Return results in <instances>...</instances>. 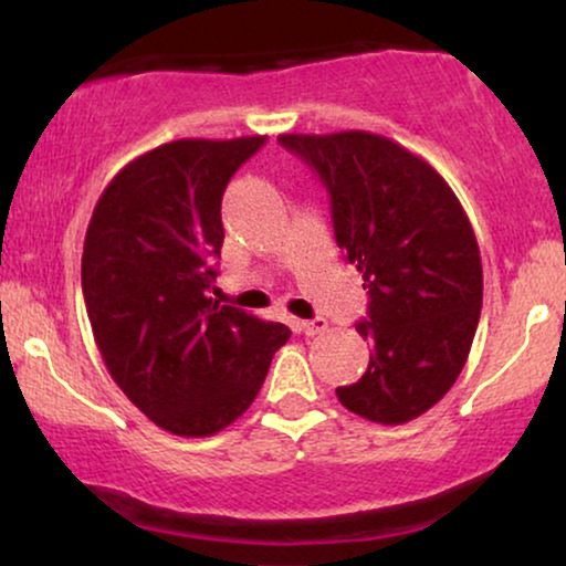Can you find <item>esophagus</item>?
I'll use <instances>...</instances> for the list:
<instances>
[{
  "label": "esophagus",
  "instance_id": "esophagus-1",
  "mask_svg": "<svg viewBox=\"0 0 566 566\" xmlns=\"http://www.w3.org/2000/svg\"><path fill=\"white\" fill-rule=\"evenodd\" d=\"M328 328V321L326 318H313V321H300V331H303L305 336H318L323 331Z\"/></svg>",
  "mask_w": 566,
  "mask_h": 566
}]
</instances>
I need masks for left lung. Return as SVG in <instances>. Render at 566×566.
<instances>
[{
	"label": "left lung",
	"instance_id": "1",
	"mask_svg": "<svg viewBox=\"0 0 566 566\" xmlns=\"http://www.w3.org/2000/svg\"><path fill=\"white\" fill-rule=\"evenodd\" d=\"M331 199L336 243L370 295L359 336L370 365L338 401L403 424L453 388L481 315V255L461 201L432 165L370 132L282 134Z\"/></svg>",
	"mask_w": 566,
	"mask_h": 566
}]
</instances>
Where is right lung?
<instances>
[{
  "mask_svg": "<svg viewBox=\"0 0 566 566\" xmlns=\"http://www.w3.org/2000/svg\"><path fill=\"white\" fill-rule=\"evenodd\" d=\"M263 142L155 147L111 180L90 220L82 295L95 344L126 398L172 434L209 437L232 424L292 334L209 297L222 193Z\"/></svg>",
  "mask_w": 566,
  "mask_h": 566,
  "instance_id": "obj_1",
  "label": "right lung"
}]
</instances>
